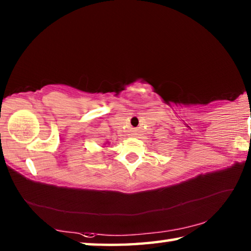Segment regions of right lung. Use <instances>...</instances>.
I'll list each match as a JSON object with an SVG mask.
<instances>
[{"label": "right lung", "instance_id": "right-lung-1", "mask_svg": "<svg viewBox=\"0 0 251 251\" xmlns=\"http://www.w3.org/2000/svg\"><path fill=\"white\" fill-rule=\"evenodd\" d=\"M106 144H108V142H106V143L104 144V145H106ZM103 147H104V146H103Z\"/></svg>", "mask_w": 251, "mask_h": 251}]
</instances>
